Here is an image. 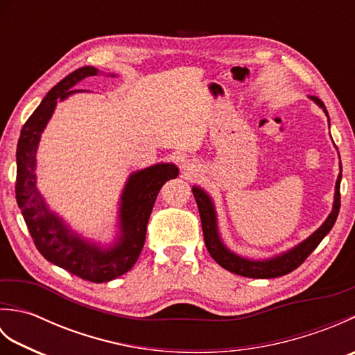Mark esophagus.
<instances>
[{"label":"esophagus","instance_id":"34e87169","mask_svg":"<svg viewBox=\"0 0 355 355\" xmlns=\"http://www.w3.org/2000/svg\"><path fill=\"white\" fill-rule=\"evenodd\" d=\"M189 171H191V169H189Z\"/></svg>","mask_w":355,"mask_h":355}]
</instances>
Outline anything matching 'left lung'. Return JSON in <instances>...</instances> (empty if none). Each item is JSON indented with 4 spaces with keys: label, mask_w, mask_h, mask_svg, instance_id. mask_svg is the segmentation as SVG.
Returning <instances> with one entry per match:
<instances>
[{
    "label": "left lung",
    "mask_w": 355,
    "mask_h": 355,
    "mask_svg": "<svg viewBox=\"0 0 355 355\" xmlns=\"http://www.w3.org/2000/svg\"><path fill=\"white\" fill-rule=\"evenodd\" d=\"M314 101L315 103L320 105L328 116V111L325 108V105H323V102L318 99V97H314ZM340 180H342V172L338 173L337 177L333 212L329 214L327 221L323 223L310 238L305 239L302 244H299L297 247H294L293 250L268 261L244 259V258H239L238 254L229 252L227 248L223 245L220 236H218L216 216H215V209H214L212 201H210V198L207 197V193L205 191H201L200 187H193L192 192L200 210L202 235H205V243L210 256H212V258L220 263L223 268L229 270L230 273H235L244 277L270 279V277H279V276L291 273L293 270H296L299 266H302L308 256H310L315 250V247L320 244V241L327 236V233H329V230L333 229V225L338 216V210H340Z\"/></svg>",
    "instance_id": "1"
}]
</instances>
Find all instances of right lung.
<instances>
[{"label":"right lung","instance_id":"1","mask_svg":"<svg viewBox=\"0 0 355 355\" xmlns=\"http://www.w3.org/2000/svg\"><path fill=\"white\" fill-rule=\"evenodd\" d=\"M94 67H82L70 73L44 97L40 107L27 119L21 130L17 148V202L24 216L33 243L45 259L70 271L84 281L102 284L131 270L145 245L146 227L158 191L171 178L178 175L173 164H155L135 172L128 180L120 207V235L114 247L101 250L74 236L58 216L49 212L36 191L35 154L41 132L53 114L58 101H64L79 80L96 76Z\"/></svg>","mask_w":355,"mask_h":355}]
</instances>
